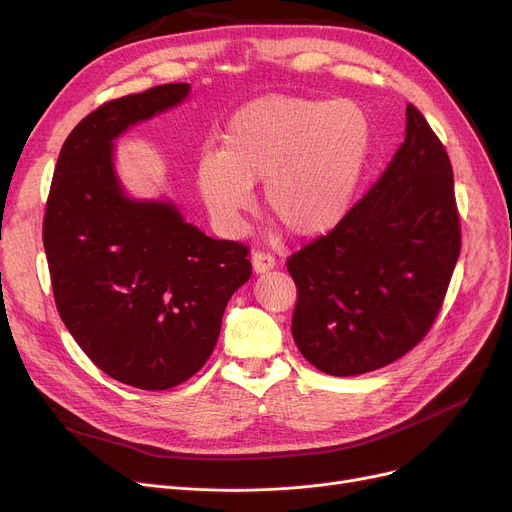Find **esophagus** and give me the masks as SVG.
I'll use <instances>...</instances> for the list:
<instances>
[{"instance_id": "obj_1", "label": "esophagus", "mask_w": 512, "mask_h": 512, "mask_svg": "<svg viewBox=\"0 0 512 512\" xmlns=\"http://www.w3.org/2000/svg\"><path fill=\"white\" fill-rule=\"evenodd\" d=\"M251 263H253V272L255 274H267V272L274 270V267H276V257L257 251V253H253Z\"/></svg>"}]
</instances>
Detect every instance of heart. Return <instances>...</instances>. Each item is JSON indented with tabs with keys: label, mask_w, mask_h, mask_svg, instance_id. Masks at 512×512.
<instances>
[{
	"label": "heart",
	"mask_w": 512,
	"mask_h": 512,
	"mask_svg": "<svg viewBox=\"0 0 512 512\" xmlns=\"http://www.w3.org/2000/svg\"><path fill=\"white\" fill-rule=\"evenodd\" d=\"M371 143V126L353 101L263 97L228 122L224 147L197 164V186L211 220L236 234L263 182L267 209L299 236L336 226L351 205Z\"/></svg>",
	"instance_id": "heart-1"
}]
</instances>
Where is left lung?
<instances>
[{
	"instance_id": "1",
	"label": "left lung",
	"mask_w": 512,
	"mask_h": 512,
	"mask_svg": "<svg viewBox=\"0 0 512 512\" xmlns=\"http://www.w3.org/2000/svg\"><path fill=\"white\" fill-rule=\"evenodd\" d=\"M459 253L450 159L409 103L405 141L378 182L334 230L288 259L301 355L338 378L407 355L432 328Z\"/></svg>"
}]
</instances>
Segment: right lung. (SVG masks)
I'll return each instance as SVG.
<instances>
[{"label":"right lung","instance_id":"1","mask_svg":"<svg viewBox=\"0 0 512 512\" xmlns=\"http://www.w3.org/2000/svg\"><path fill=\"white\" fill-rule=\"evenodd\" d=\"M191 85H159L103 103L62 145L43 247L64 326L110 378L168 390L205 365L224 309L251 278L249 249L184 222L168 199H134L114 141L180 105Z\"/></svg>","mask_w":512,"mask_h":512}]
</instances>
